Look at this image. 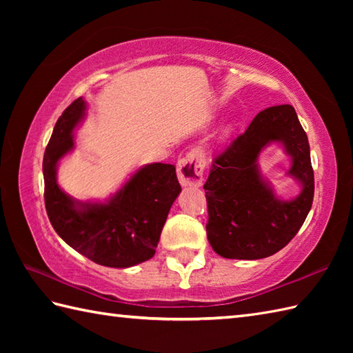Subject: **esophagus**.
<instances>
[{"instance_id":"esophagus-1","label":"esophagus","mask_w":353,"mask_h":353,"mask_svg":"<svg viewBox=\"0 0 353 353\" xmlns=\"http://www.w3.org/2000/svg\"><path fill=\"white\" fill-rule=\"evenodd\" d=\"M205 154L200 150H192L177 162V177L182 186H194L199 188L203 183Z\"/></svg>"}]
</instances>
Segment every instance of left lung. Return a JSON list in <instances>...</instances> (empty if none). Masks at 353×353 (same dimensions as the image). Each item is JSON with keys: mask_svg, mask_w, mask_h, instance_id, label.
<instances>
[{"mask_svg": "<svg viewBox=\"0 0 353 353\" xmlns=\"http://www.w3.org/2000/svg\"><path fill=\"white\" fill-rule=\"evenodd\" d=\"M281 143L290 156L288 175L301 185L299 196H275L259 168L260 153ZM208 241L228 259H262L287 245L312 206L314 171L310 142L290 104L264 109L224 152L215 157L205 183Z\"/></svg>", "mask_w": 353, "mask_h": 353, "instance_id": "1", "label": "left lung"}]
</instances>
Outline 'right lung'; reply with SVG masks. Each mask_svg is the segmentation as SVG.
I'll use <instances>...</instances> for the list:
<instances>
[{
	"label": "right lung",
	"instance_id": "add662e5",
	"mask_svg": "<svg viewBox=\"0 0 353 353\" xmlns=\"http://www.w3.org/2000/svg\"><path fill=\"white\" fill-rule=\"evenodd\" d=\"M88 104L72 101L57 119L43 154L45 208L52 228L74 250L95 264L129 268L153 258L170 209L182 188L174 165L138 168L104 201H80L57 183V167L71 153L74 130L83 123Z\"/></svg>",
	"mask_w": 353,
	"mask_h": 353
}]
</instances>
